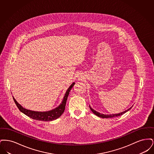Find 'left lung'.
Returning <instances> with one entry per match:
<instances>
[{
	"label": "left lung",
	"mask_w": 154,
	"mask_h": 154,
	"mask_svg": "<svg viewBox=\"0 0 154 154\" xmlns=\"http://www.w3.org/2000/svg\"><path fill=\"white\" fill-rule=\"evenodd\" d=\"M132 107H133V106H132ZM132 107H131V108H129V109H128L127 110H125L124 111L118 113V114H101V113H100V112L96 111L95 110H94L93 109H92V108L91 107L90 105H89L90 109L92 111V112H93L94 114H95L96 116H97V117L103 118H113L115 117H118V116H121V115L125 114V112H126L127 111H128L129 110H131V109H132Z\"/></svg>",
	"instance_id": "1"
}]
</instances>
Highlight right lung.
<instances>
[{
	"label": "right lung",
	"instance_id": "add662e5",
	"mask_svg": "<svg viewBox=\"0 0 154 154\" xmlns=\"http://www.w3.org/2000/svg\"><path fill=\"white\" fill-rule=\"evenodd\" d=\"M74 84H75V82L72 83L71 85L69 87V88L67 89L62 103L59 105L58 106L55 108L54 109H52L48 111H43V112L35 111L26 109L23 108L21 104H20L17 102V100L15 99L14 97H13V99H14L15 103L17 105L18 109L20 110L21 112H22V113H23L28 117L38 121H51L60 117L62 116V114L63 113L65 109V106H66V100L67 99V97L69 96L70 90L72 89V88H73Z\"/></svg>",
	"mask_w": 154,
	"mask_h": 154
}]
</instances>
